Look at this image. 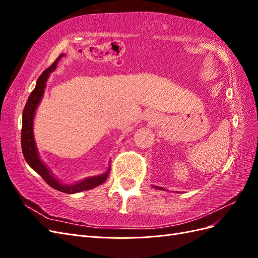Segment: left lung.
Segmentation results:
<instances>
[{
	"label": "left lung",
	"mask_w": 258,
	"mask_h": 258,
	"mask_svg": "<svg viewBox=\"0 0 258 258\" xmlns=\"http://www.w3.org/2000/svg\"><path fill=\"white\" fill-rule=\"evenodd\" d=\"M156 188H158V189H161V190H165L162 188V187H158V186H156Z\"/></svg>",
	"instance_id": "left-lung-1"
}]
</instances>
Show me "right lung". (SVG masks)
Listing matches in <instances>:
<instances>
[{
    "instance_id": "right-lung-1",
    "label": "right lung",
    "mask_w": 258,
    "mask_h": 258,
    "mask_svg": "<svg viewBox=\"0 0 258 258\" xmlns=\"http://www.w3.org/2000/svg\"><path fill=\"white\" fill-rule=\"evenodd\" d=\"M62 56H63V54H61V56H59L56 60H54L53 63L49 68L46 69L45 71L41 74V76L38 77L35 88L33 89L32 92H31V95L26 103V106L23 108L22 129H21V148H22V154L25 156V159L28 162V165L34 171H36V172L44 178V181L49 186L62 192L75 194V192H81L84 190L92 189L95 188V187L104 183L106 181V178L108 177V174H110V169H108V171H106V173L102 175L86 178L84 181L76 183L74 185H64V184L59 183L57 179L52 176L50 171L42 162L40 157H38L34 138H33L34 113L43 97L45 85H46V82H47L48 76L53 70L57 68L58 61L61 59Z\"/></svg>"
}]
</instances>
